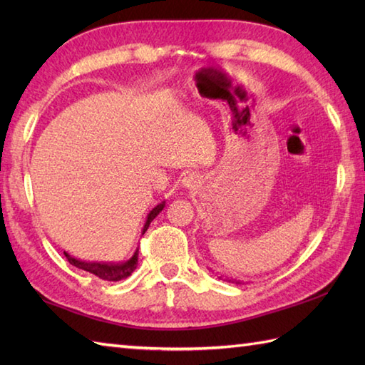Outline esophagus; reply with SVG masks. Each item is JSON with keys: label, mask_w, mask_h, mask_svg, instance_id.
<instances>
[{"label": "esophagus", "mask_w": 365, "mask_h": 365, "mask_svg": "<svg viewBox=\"0 0 365 365\" xmlns=\"http://www.w3.org/2000/svg\"><path fill=\"white\" fill-rule=\"evenodd\" d=\"M199 183V177L195 173H187L182 177V185L185 188H195Z\"/></svg>", "instance_id": "obj_1"}]
</instances>
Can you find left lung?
Returning a JSON list of instances; mask_svg holds the SVG:
<instances>
[{
    "label": "left lung",
    "instance_id": "obj_1",
    "mask_svg": "<svg viewBox=\"0 0 365 365\" xmlns=\"http://www.w3.org/2000/svg\"><path fill=\"white\" fill-rule=\"evenodd\" d=\"M226 281H227V279H226ZM229 282H237V281H235V279H230V281H229ZM237 284H238V282H237Z\"/></svg>",
    "mask_w": 365,
    "mask_h": 365
}]
</instances>
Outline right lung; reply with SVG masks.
<instances>
[{
  "mask_svg": "<svg viewBox=\"0 0 365 365\" xmlns=\"http://www.w3.org/2000/svg\"><path fill=\"white\" fill-rule=\"evenodd\" d=\"M163 208H165V202H161L158 205H155L152 208V212L147 215V220L144 224V229H143V235L145 234V230L149 229L150 222L155 220V216H157ZM138 250L135 251V254L131 255V259L127 262H120V263H102V262H81L78 259H73L72 255H68L67 252H64L66 259L68 260L71 265L84 269V271H89V273L96 274L97 277L103 279V281H120V279H125L128 277L133 271L136 269L138 265Z\"/></svg>",
  "mask_w": 365,
  "mask_h": 365,
  "instance_id": "add662e5",
  "label": "right lung"
}]
</instances>
